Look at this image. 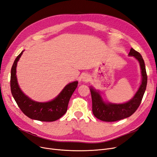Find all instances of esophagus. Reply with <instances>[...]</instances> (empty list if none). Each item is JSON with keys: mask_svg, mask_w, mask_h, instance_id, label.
<instances>
[{"mask_svg": "<svg viewBox=\"0 0 157 157\" xmlns=\"http://www.w3.org/2000/svg\"><path fill=\"white\" fill-rule=\"evenodd\" d=\"M90 79V75L88 74H84L82 77V81L84 82H88Z\"/></svg>", "mask_w": 157, "mask_h": 157, "instance_id": "34e87169", "label": "esophagus"}]
</instances>
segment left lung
<instances>
[{
    "instance_id": "obj_1",
    "label": "left lung",
    "mask_w": 157,
    "mask_h": 157,
    "mask_svg": "<svg viewBox=\"0 0 157 157\" xmlns=\"http://www.w3.org/2000/svg\"><path fill=\"white\" fill-rule=\"evenodd\" d=\"M129 56H134L140 63L141 69V84L132 98L124 103H112L106 102L102 99L99 90L90 86L91 99H92V112L94 115L99 120L107 121H116L130 117L139 107L142 100L145 91L146 90L147 76L145 69L144 60L140 54L131 48L128 53Z\"/></svg>"
}]
</instances>
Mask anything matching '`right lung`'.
I'll return each instance as SVG.
<instances>
[{
  "instance_id": "right-lung-1",
  "label": "right lung",
  "mask_w": 157,
  "mask_h": 157,
  "mask_svg": "<svg viewBox=\"0 0 157 157\" xmlns=\"http://www.w3.org/2000/svg\"><path fill=\"white\" fill-rule=\"evenodd\" d=\"M23 51L15 58L11 69L10 87L13 97L21 110L32 120L41 121H56L67 112L69 99L77 87L78 81L67 84L61 92L50 101L43 102L31 99L21 90L16 75L17 62Z\"/></svg>"
}]
</instances>
